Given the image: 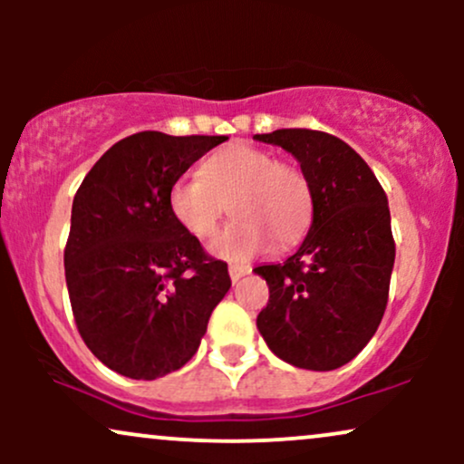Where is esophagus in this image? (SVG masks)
<instances>
[{"instance_id": "1", "label": "esophagus", "mask_w": 464, "mask_h": 464, "mask_svg": "<svg viewBox=\"0 0 464 464\" xmlns=\"http://www.w3.org/2000/svg\"><path fill=\"white\" fill-rule=\"evenodd\" d=\"M250 270H253V268H250L248 264H231V266H228V275H231L233 284L242 279V276H246Z\"/></svg>"}]
</instances>
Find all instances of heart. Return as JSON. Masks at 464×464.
Instances as JSON below:
<instances>
[{"instance_id": "b5f03b06", "label": "heart", "mask_w": 464, "mask_h": 464, "mask_svg": "<svg viewBox=\"0 0 464 464\" xmlns=\"http://www.w3.org/2000/svg\"><path fill=\"white\" fill-rule=\"evenodd\" d=\"M168 202L174 220L200 242L216 236L228 205L236 220L214 244V253L227 259L253 257L270 239L276 248L295 246L314 218V191L305 172L244 143L205 159L198 177L174 180Z\"/></svg>"}]
</instances>
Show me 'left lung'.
Listing matches in <instances>:
<instances>
[{
	"label": "left lung",
	"instance_id": "obj_1",
	"mask_svg": "<svg viewBox=\"0 0 464 464\" xmlns=\"http://www.w3.org/2000/svg\"><path fill=\"white\" fill-rule=\"evenodd\" d=\"M255 140L290 152L314 191L299 250L255 268L270 290L257 329L287 364L334 371L366 347L384 316L395 264L386 191L364 159L329 132L281 129Z\"/></svg>",
	"mask_w": 464,
	"mask_h": 464
}]
</instances>
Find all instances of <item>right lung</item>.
<instances>
[{
  "mask_svg": "<svg viewBox=\"0 0 464 464\" xmlns=\"http://www.w3.org/2000/svg\"><path fill=\"white\" fill-rule=\"evenodd\" d=\"M228 137L143 130L109 148L73 196L65 246L72 312L111 371L157 380L198 351L228 268L174 220L169 188Z\"/></svg>",
  "mask_w": 464,
  "mask_h": 464,
  "instance_id": "add662e5",
  "label": "right lung"
}]
</instances>
